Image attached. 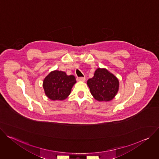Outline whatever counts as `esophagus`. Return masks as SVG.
Instances as JSON below:
<instances>
[{
    "mask_svg": "<svg viewBox=\"0 0 159 159\" xmlns=\"http://www.w3.org/2000/svg\"><path fill=\"white\" fill-rule=\"evenodd\" d=\"M77 81H80V82H85V77H78L77 79Z\"/></svg>",
    "mask_w": 159,
    "mask_h": 159,
    "instance_id": "obj_1",
    "label": "esophagus"
}]
</instances>
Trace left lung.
<instances>
[{
    "mask_svg": "<svg viewBox=\"0 0 159 159\" xmlns=\"http://www.w3.org/2000/svg\"><path fill=\"white\" fill-rule=\"evenodd\" d=\"M94 98L99 102L111 101L117 94L120 82L118 79L105 68H98L93 78L87 82Z\"/></svg>",
    "mask_w": 159,
    "mask_h": 159,
    "instance_id": "left-lung-1",
    "label": "left lung"
}]
</instances>
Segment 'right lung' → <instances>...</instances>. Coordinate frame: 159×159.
Masks as SVG:
<instances>
[{"instance_id": "right-lung-1", "label": "right lung", "mask_w": 159, "mask_h": 159, "mask_svg": "<svg viewBox=\"0 0 159 159\" xmlns=\"http://www.w3.org/2000/svg\"><path fill=\"white\" fill-rule=\"evenodd\" d=\"M76 83L75 77L67 75L65 72L52 71L43 82L44 94L52 101H63L71 93L72 89Z\"/></svg>"}]
</instances>
